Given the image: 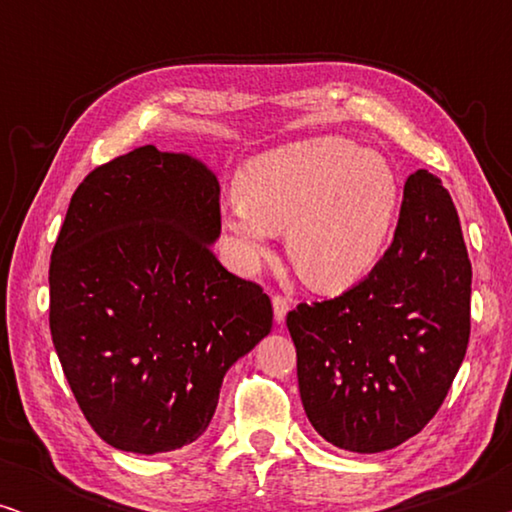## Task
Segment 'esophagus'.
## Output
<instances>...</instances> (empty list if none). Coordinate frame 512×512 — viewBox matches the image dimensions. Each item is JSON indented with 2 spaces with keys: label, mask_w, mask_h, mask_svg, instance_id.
Wrapping results in <instances>:
<instances>
[{
  "label": "esophagus",
  "mask_w": 512,
  "mask_h": 512,
  "mask_svg": "<svg viewBox=\"0 0 512 512\" xmlns=\"http://www.w3.org/2000/svg\"><path fill=\"white\" fill-rule=\"evenodd\" d=\"M272 312H275L277 324H284L286 312H289V298L284 296H272Z\"/></svg>",
  "instance_id": "esophagus-1"
}]
</instances>
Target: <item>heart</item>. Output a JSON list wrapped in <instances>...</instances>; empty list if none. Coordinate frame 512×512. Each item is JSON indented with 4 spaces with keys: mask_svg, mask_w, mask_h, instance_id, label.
<instances>
[{
    "mask_svg": "<svg viewBox=\"0 0 512 512\" xmlns=\"http://www.w3.org/2000/svg\"><path fill=\"white\" fill-rule=\"evenodd\" d=\"M221 240L240 270L270 256L272 233L296 275L319 293L363 282L387 254L401 212V181L380 153L340 137L293 142L237 172Z\"/></svg>",
    "mask_w": 512,
    "mask_h": 512,
    "instance_id": "b5f03b06",
    "label": "heart"
}]
</instances>
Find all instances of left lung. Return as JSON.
Listing matches in <instances>:
<instances>
[{
	"mask_svg": "<svg viewBox=\"0 0 512 512\" xmlns=\"http://www.w3.org/2000/svg\"><path fill=\"white\" fill-rule=\"evenodd\" d=\"M471 275L450 193L417 170L380 265L342 296L286 314L300 401L321 438L373 454L431 422L466 356Z\"/></svg>",
	"mask_w": 512,
	"mask_h": 512,
	"instance_id": "left-lung-1",
	"label": "left lung"
}]
</instances>
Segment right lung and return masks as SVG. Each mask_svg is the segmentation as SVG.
Masks as SVG:
<instances>
[{
	"label": "right lung",
	"mask_w": 512,
	"mask_h": 512,
	"mask_svg": "<svg viewBox=\"0 0 512 512\" xmlns=\"http://www.w3.org/2000/svg\"><path fill=\"white\" fill-rule=\"evenodd\" d=\"M219 179L156 146L95 167L51 254V335L88 424L123 452H172L272 328L263 289L216 261Z\"/></svg>",
	"instance_id": "right-lung-1"
}]
</instances>
